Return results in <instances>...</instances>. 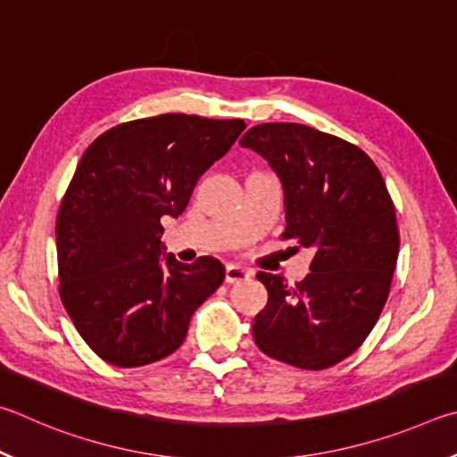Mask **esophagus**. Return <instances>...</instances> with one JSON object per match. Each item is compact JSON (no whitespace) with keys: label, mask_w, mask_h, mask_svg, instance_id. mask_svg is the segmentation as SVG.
<instances>
[{"label":"esophagus","mask_w":457,"mask_h":457,"mask_svg":"<svg viewBox=\"0 0 457 457\" xmlns=\"http://www.w3.org/2000/svg\"><path fill=\"white\" fill-rule=\"evenodd\" d=\"M251 277H253V270H249L246 267H241V265H227V270H224V278H227V283H230V285L249 281Z\"/></svg>","instance_id":"obj_1"}]
</instances>
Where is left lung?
I'll use <instances>...</instances> for the list:
<instances>
[{
    "label": "left lung",
    "mask_w": 457,
    "mask_h": 457,
    "mask_svg": "<svg viewBox=\"0 0 457 457\" xmlns=\"http://www.w3.org/2000/svg\"><path fill=\"white\" fill-rule=\"evenodd\" d=\"M241 146L281 182L283 238L315 253L297 289L283 275H257L269 303L254 317V343L278 361L327 370L361 345L387 301L399 233L386 180L361 148L305 124L253 126Z\"/></svg>",
    "instance_id": "obj_1"
}]
</instances>
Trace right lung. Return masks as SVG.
I'll return each instance as SVG.
<instances>
[{
	"label": "right lung",
	"instance_id": "obj_1",
	"mask_svg": "<svg viewBox=\"0 0 457 457\" xmlns=\"http://www.w3.org/2000/svg\"><path fill=\"white\" fill-rule=\"evenodd\" d=\"M243 120L160 114L98 136L55 220L60 297L96 353L140 367L182 345L190 317L224 281V265L176 261L162 220L187 208L196 182L237 142Z\"/></svg>",
	"mask_w": 457,
	"mask_h": 457
}]
</instances>
